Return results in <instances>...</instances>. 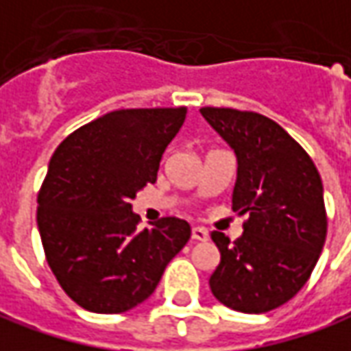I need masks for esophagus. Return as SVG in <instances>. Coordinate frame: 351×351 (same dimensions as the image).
I'll return each mask as SVG.
<instances>
[{
	"instance_id": "obj_1",
	"label": "esophagus",
	"mask_w": 351,
	"mask_h": 351,
	"mask_svg": "<svg viewBox=\"0 0 351 351\" xmlns=\"http://www.w3.org/2000/svg\"><path fill=\"white\" fill-rule=\"evenodd\" d=\"M207 230L204 228V226H194L192 228V240H195V242H204V240H207Z\"/></svg>"
}]
</instances>
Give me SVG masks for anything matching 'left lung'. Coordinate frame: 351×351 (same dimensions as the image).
<instances>
[{
    "label": "left lung",
    "mask_w": 351,
    "mask_h": 351,
    "mask_svg": "<svg viewBox=\"0 0 351 351\" xmlns=\"http://www.w3.org/2000/svg\"><path fill=\"white\" fill-rule=\"evenodd\" d=\"M199 111L234 149L232 209L247 215L244 234L232 244L223 232H211L221 263L209 286L234 311L267 313L304 288L323 252L321 175L306 149L273 119L230 107Z\"/></svg>",
    "instance_id": "obj_1"
}]
</instances>
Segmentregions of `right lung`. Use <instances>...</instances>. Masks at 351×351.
<instances>
[{
  "label": "right lung",
  "instance_id": "add662e5",
  "mask_svg": "<svg viewBox=\"0 0 351 351\" xmlns=\"http://www.w3.org/2000/svg\"><path fill=\"white\" fill-rule=\"evenodd\" d=\"M186 107L121 109L59 144L38 192L45 261L65 294L94 313H123L154 294L190 225L163 217L138 230L136 192L157 180L159 161Z\"/></svg>",
  "mask_w": 351,
  "mask_h": 351
}]
</instances>
